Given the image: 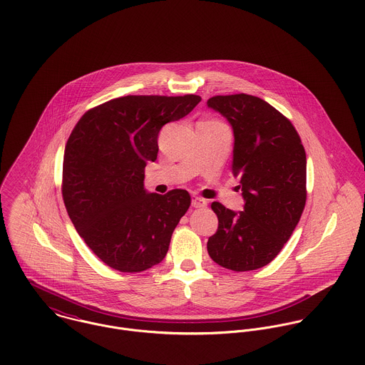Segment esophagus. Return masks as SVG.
I'll list each match as a JSON object with an SVG mask.
<instances>
[{
	"label": "esophagus",
	"mask_w": 365,
	"mask_h": 365,
	"mask_svg": "<svg viewBox=\"0 0 365 365\" xmlns=\"http://www.w3.org/2000/svg\"><path fill=\"white\" fill-rule=\"evenodd\" d=\"M207 205H208V202L204 198H201V197H194L192 198V207L194 208H205Z\"/></svg>",
	"instance_id": "1"
}]
</instances>
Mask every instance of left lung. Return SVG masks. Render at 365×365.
<instances>
[{
	"label": "left lung",
	"mask_w": 365,
	"mask_h": 365,
	"mask_svg": "<svg viewBox=\"0 0 365 365\" xmlns=\"http://www.w3.org/2000/svg\"><path fill=\"white\" fill-rule=\"evenodd\" d=\"M207 105L232 125V173L245 198L240 212L212 202L219 225L209 256L227 269H257L278 256L305 208V149L291 120L259 97L216 96Z\"/></svg>",
	"instance_id": "obj_1"
}]
</instances>
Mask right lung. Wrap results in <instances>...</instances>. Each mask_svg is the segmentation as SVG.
I'll use <instances>...</instances> for the list:
<instances>
[{
  "instance_id": "obj_1",
  "label": "right lung",
  "mask_w": 365,
  "mask_h": 365,
  "mask_svg": "<svg viewBox=\"0 0 365 365\" xmlns=\"http://www.w3.org/2000/svg\"><path fill=\"white\" fill-rule=\"evenodd\" d=\"M201 97L126 96L87 110L63 158L61 194L80 237L106 265L140 272L165 257L191 205L185 190H145V167L158 153L160 129L188 115Z\"/></svg>"
}]
</instances>
